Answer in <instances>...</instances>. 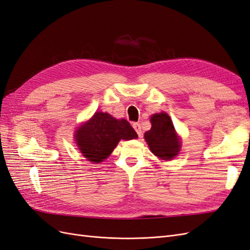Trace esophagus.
<instances>
[{
  "label": "esophagus",
  "instance_id": "obj_1",
  "mask_svg": "<svg viewBox=\"0 0 250 250\" xmlns=\"http://www.w3.org/2000/svg\"><path fill=\"white\" fill-rule=\"evenodd\" d=\"M132 126H133V128H134V130L137 131L139 137L141 138V137H142V128H141V124H140V123H133Z\"/></svg>",
  "mask_w": 250,
  "mask_h": 250
}]
</instances>
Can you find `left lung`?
<instances>
[{
	"label": "left lung",
	"instance_id": "8db88e82",
	"mask_svg": "<svg viewBox=\"0 0 250 250\" xmlns=\"http://www.w3.org/2000/svg\"><path fill=\"white\" fill-rule=\"evenodd\" d=\"M150 121L151 129L144 135L150 150L164 161L172 160L179 152L180 141L170 117L166 112L155 113Z\"/></svg>",
	"mask_w": 250,
	"mask_h": 250
}]
</instances>
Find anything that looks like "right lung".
Wrapping results in <instances>:
<instances>
[{
  "instance_id": "add662e5",
  "label": "right lung",
  "mask_w": 250,
  "mask_h": 250,
  "mask_svg": "<svg viewBox=\"0 0 250 250\" xmlns=\"http://www.w3.org/2000/svg\"><path fill=\"white\" fill-rule=\"evenodd\" d=\"M76 144L83 156L93 163L103 162L121 140L137 139L138 134L126 120H117L107 112H96L76 131Z\"/></svg>"
}]
</instances>
